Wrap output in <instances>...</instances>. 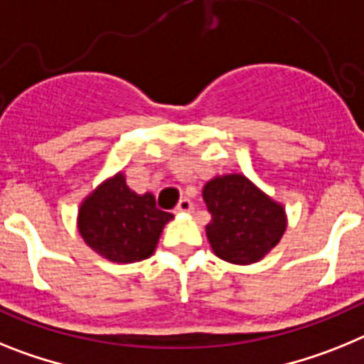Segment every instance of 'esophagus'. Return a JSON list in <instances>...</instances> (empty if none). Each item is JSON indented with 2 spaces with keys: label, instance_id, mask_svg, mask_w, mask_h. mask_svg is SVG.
<instances>
[{
  "label": "esophagus",
  "instance_id": "1",
  "mask_svg": "<svg viewBox=\"0 0 364 364\" xmlns=\"http://www.w3.org/2000/svg\"><path fill=\"white\" fill-rule=\"evenodd\" d=\"M192 208H194L192 201L188 200V198H185V200H181L178 203V207H176V213H191Z\"/></svg>",
  "mask_w": 364,
  "mask_h": 364
}]
</instances>
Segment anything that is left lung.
I'll return each instance as SVG.
<instances>
[{"mask_svg":"<svg viewBox=\"0 0 364 364\" xmlns=\"http://www.w3.org/2000/svg\"><path fill=\"white\" fill-rule=\"evenodd\" d=\"M203 200L213 216L207 238L216 257L247 265L262 260L286 230L284 207L242 173L214 178L205 185Z\"/></svg>","mask_w":364,"mask_h":364,"instance_id":"obj_1","label":"left lung"}]
</instances>
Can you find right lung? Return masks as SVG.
<instances>
[{"instance_id": "obj_1", "label": "right lung", "mask_w": 364, "mask_h": 364, "mask_svg": "<svg viewBox=\"0 0 364 364\" xmlns=\"http://www.w3.org/2000/svg\"><path fill=\"white\" fill-rule=\"evenodd\" d=\"M172 218L156 207L154 196L135 194L126 185L124 176L117 173L80 205L78 230L100 257L128 264L151 257L163 227Z\"/></svg>"}]
</instances>
